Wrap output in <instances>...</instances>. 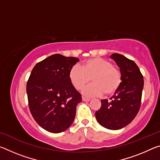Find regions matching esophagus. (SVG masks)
I'll list each match as a JSON object with an SVG mask.
<instances>
[{"instance_id": "1", "label": "esophagus", "mask_w": 160, "mask_h": 160, "mask_svg": "<svg viewBox=\"0 0 160 160\" xmlns=\"http://www.w3.org/2000/svg\"><path fill=\"white\" fill-rule=\"evenodd\" d=\"M82 101L83 102H89V101H90V99H88V98H86V97H82Z\"/></svg>"}]
</instances>
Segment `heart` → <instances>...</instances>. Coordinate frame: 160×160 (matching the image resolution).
Listing matches in <instances>:
<instances>
[{
    "instance_id": "b5f03b06",
    "label": "heart",
    "mask_w": 160,
    "mask_h": 160,
    "mask_svg": "<svg viewBox=\"0 0 160 160\" xmlns=\"http://www.w3.org/2000/svg\"><path fill=\"white\" fill-rule=\"evenodd\" d=\"M69 78L78 90H82L92 78L93 83L82 91L87 97H99L104 93L112 96L118 91L122 82L120 70L113 66L110 61L99 57L88 59L83 62L82 67L72 66L69 71Z\"/></svg>"
}]
</instances>
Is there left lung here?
<instances>
[{
	"label": "left lung",
	"instance_id": "1",
	"mask_svg": "<svg viewBox=\"0 0 160 160\" xmlns=\"http://www.w3.org/2000/svg\"><path fill=\"white\" fill-rule=\"evenodd\" d=\"M110 57L120 68L122 82L110 101L102 100L101 108L96 112L95 116L104 128L118 130L128 125L138 113L144 80L133 61L118 53H113Z\"/></svg>",
	"mask_w": 160,
	"mask_h": 160
}]
</instances>
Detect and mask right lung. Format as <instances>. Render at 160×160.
I'll use <instances>...</instances> for the list:
<instances>
[{"mask_svg":"<svg viewBox=\"0 0 160 160\" xmlns=\"http://www.w3.org/2000/svg\"><path fill=\"white\" fill-rule=\"evenodd\" d=\"M78 61L53 54L35 65L29 75V110L37 123L48 132H63L73 122L82 97L70 82L69 71Z\"/></svg>","mask_w":160,"mask_h":160,"instance_id":"1","label":"right lung"}]
</instances>
